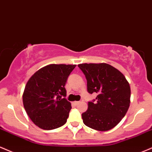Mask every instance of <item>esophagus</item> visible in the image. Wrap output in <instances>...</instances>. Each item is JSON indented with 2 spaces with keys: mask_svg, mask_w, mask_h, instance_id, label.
Returning <instances> with one entry per match:
<instances>
[{
  "mask_svg": "<svg viewBox=\"0 0 152 152\" xmlns=\"http://www.w3.org/2000/svg\"><path fill=\"white\" fill-rule=\"evenodd\" d=\"M72 104H74L75 106H77V105L78 104H79V102H73Z\"/></svg>",
  "mask_w": 152,
  "mask_h": 152,
  "instance_id": "obj_1",
  "label": "esophagus"
}]
</instances>
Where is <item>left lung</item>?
I'll return each mask as SVG.
<instances>
[{"mask_svg":"<svg viewBox=\"0 0 152 152\" xmlns=\"http://www.w3.org/2000/svg\"><path fill=\"white\" fill-rule=\"evenodd\" d=\"M87 80V92L97 94L88 102V109L82 114L85 125L108 131L120 122L130 104L131 90L125 77L118 69L106 63L80 64Z\"/></svg>","mask_w":152,"mask_h":152,"instance_id":"8db88e82","label":"left lung"}]
</instances>
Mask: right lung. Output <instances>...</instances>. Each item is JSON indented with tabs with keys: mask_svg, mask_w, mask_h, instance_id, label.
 Here are the masks:
<instances>
[{
	"mask_svg": "<svg viewBox=\"0 0 152 152\" xmlns=\"http://www.w3.org/2000/svg\"><path fill=\"white\" fill-rule=\"evenodd\" d=\"M75 65L52 64L37 70L27 83L24 108L35 125L51 130L65 124L71 103L66 99V82Z\"/></svg>",
	"mask_w": 152,
	"mask_h": 152,
	"instance_id": "right-lung-1",
	"label": "right lung"
}]
</instances>
